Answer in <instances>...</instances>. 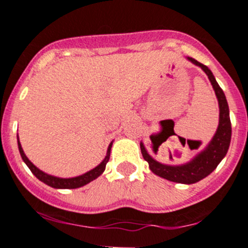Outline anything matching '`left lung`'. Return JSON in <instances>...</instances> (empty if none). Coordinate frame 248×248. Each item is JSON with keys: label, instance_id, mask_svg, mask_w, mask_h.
I'll return each instance as SVG.
<instances>
[{"label": "left lung", "instance_id": "obj_1", "mask_svg": "<svg viewBox=\"0 0 248 248\" xmlns=\"http://www.w3.org/2000/svg\"><path fill=\"white\" fill-rule=\"evenodd\" d=\"M188 61L194 63L196 66L201 67L205 72V75L209 78L210 83L213 85V89L215 92V95L218 98L219 103V126L214 137L210 140L209 144L205 147L204 150L197 154L191 161L184 164V165H165L159 161L154 160L152 156L148 154L143 143H140V152L145 161H148L149 168L153 172L169 180L172 182H179V184H196L202 179L207 177L209 173L217 169L224 156L228 153L229 145L231 140V122L229 116V105L226 101L225 94L223 89L219 87V84L215 80L212 71L207 66L198 62L197 60L188 57Z\"/></svg>", "mask_w": 248, "mask_h": 248}]
</instances>
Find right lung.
Returning a JSON list of instances; mask_svg holds the SVG:
<instances>
[{
	"mask_svg": "<svg viewBox=\"0 0 248 248\" xmlns=\"http://www.w3.org/2000/svg\"><path fill=\"white\" fill-rule=\"evenodd\" d=\"M111 147H112V142H111L110 145H108L105 159H104V160L101 161L96 168L88 171V172L83 173V175H80V176L71 177V179H61V177L52 176V175H48V173H45L44 171L39 170V169L27 158V155H25L24 152H23V148L22 145H20L19 140H18V148H19V153L23 161L27 164V166L30 169V171H31V172H33L34 175L40 180V181H43L44 184H46L47 186L54 187V188H78V187L84 186V185L89 184V182H92L93 180H95L96 177L100 176L101 173L104 172V170H105V166L106 164H108V159H110Z\"/></svg>",
	"mask_w": 248,
	"mask_h": 248,
	"instance_id": "right-lung-1",
	"label": "right lung"
}]
</instances>
